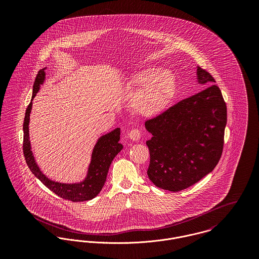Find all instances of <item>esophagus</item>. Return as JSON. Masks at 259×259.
Returning a JSON list of instances; mask_svg holds the SVG:
<instances>
[{"instance_id": "34e87169", "label": "esophagus", "mask_w": 259, "mask_h": 259, "mask_svg": "<svg viewBox=\"0 0 259 259\" xmlns=\"http://www.w3.org/2000/svg\"><path fill=\"white\" fill-rule=\"evenodd\" d=\"M127 137L130 138V140L134 142H138L141 139V132L139 130H133L128 133Z\"/></svg>"}]
</instances>
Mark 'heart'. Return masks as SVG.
<instances>
[{"instance_id": "obj_1", "label": "heart", "mask_w": 259, "mask_h": 259, "mask_svg": "<svg viewBox=\"0 0 259 259\" xmlns=\"http://www.w3.org/2000/svg\"><path fill=\"white\" fill-rule=\"evenodd\" d=\"M132 85L138 89L132 102V108L138 115L156 116L167 109L177 92L174 74L167 71L148 68L135 74Z\"/></svg>"}]
</instances>
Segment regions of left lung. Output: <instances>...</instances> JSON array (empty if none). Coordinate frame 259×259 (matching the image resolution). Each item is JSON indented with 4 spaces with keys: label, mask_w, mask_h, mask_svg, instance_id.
<instances>
[{
    "label": "left lung",
    "mask_w": 259,
    "mask_h": 259,
    "mask_svg": "<svg viewBox=\"0 0 259 259\" xmlns=\"http://www.w3.org/2000/svg\"><path fill=\"white\" fill-rule=\"evenodd\" d=\"M196 82L207 88L146 121L149 181L180 191L199 182L219 163L227 120L226 105L212 75L197 67Z\"/></svg>",
    "instance_id": "8db88e82"
}]
</instances>
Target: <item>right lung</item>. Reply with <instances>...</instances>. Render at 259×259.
<instances>
[{
	"instance_id": "1",
	"label": "right lung",
	"mask_w": 259,
	"mask_h": 259,
	"mask_svg": "<svg viewBox=\"0 0 259 259\" xmlns=\"http://www.w3.org/2000/svg\"><path fill=\"white\" fill-rule=\"evenodd\" d=\"M46 70L44 68L38 71L33 87V97L30 105L27 108L25 119H24V144L23 150L26 162L33 172V175L42 185H46L49 189L54 191L57 195L62 198L72 200L74 202L85 201L96 197L107 181V176L111 161L114 156L122 149V145L119 144L120 138V128L116 127L109 134L102 136L96 143L92 151L91 162L88 167L87 175L81 182L73 184H64L59 183L53 180H50L39 168L36 161L34 153L32 151V146L30 141V114L33 107V100L36 97L40 85L45 82L46 79Z\"/></svg>"
}]
</instances>
